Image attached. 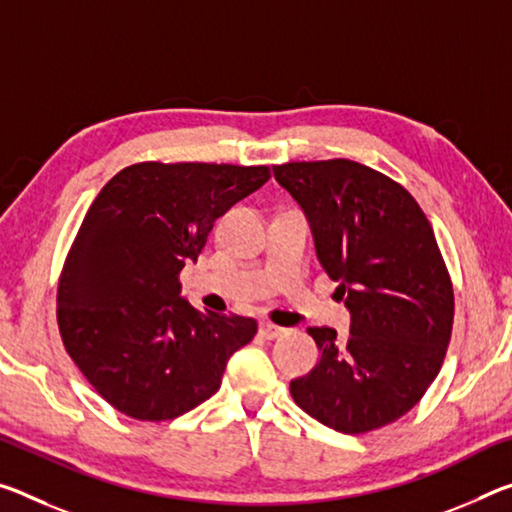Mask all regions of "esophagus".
<instances>
[{
	"instance_id": "esophagus-1",
	"label": "esophagus",
	"mask_w": 512,
	"mask_h": 512,
	"mask_svg": "<svg viewBox=\"0 0 512 512\" xmlns=\"http://www.w3.org/2000/svg\"><path fill=\"white\" fill-rule=\"evenodd\" d=\"M282 332H285V328L273 326V323H259V335L264 339H278Z\"/></svg>"
}]
</instances>
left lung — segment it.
Wrapping results in <instances>:
<instances>
[{
    "mask_svg": "<svg viewBox=\"0 0 512 512\" xmlns=\"http://www.w3.org/2000/svg\"><path fill=\"white\" fill-rule=\"evenodd\" d=\"M273 175L351 314L346 339L310 328L321 360L291 380V396L339 433L392 424L431 387L451 339L453 289L433 227L401 184L358 161H294Z\"/></svg>",
    "mask_w": 512,
    "mask_h": 512,
    "instance_id": "left-lung-1",
    "label": "left lung"
}]
</instances>
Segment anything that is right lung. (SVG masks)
<instances>
[{
  "mask_svg": "<svg viewBox=\"0 0 512 512\" xmlns=\"http://www.w3.org/2000/svg\"><path fill=\"white\" fill-rule=\"evenodd\" d=\"M269 177L266 166L148 161L97 193L63 266L56 316L70 358L123 415L164 421L193 410L255 337V319L196 310L180 273L216 218Z\"/></svg>",
  "mask_w": 512,
  "mask_h": 512,
  "instance_id": "right-lung-1",
  "label": "right lung"
}]
</instances>
